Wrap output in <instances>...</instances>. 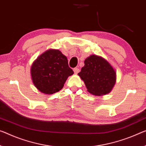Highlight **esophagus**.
<instances>
[{
  "instance_id": "esophagus-1",
  "label": "esophagus",
  "mask_w": 146,
  "mask_h": 146,
  "mask_svg": "<svg viewBox=\"0 0 146 146\" xmlns=\"http://www.w3.org/2000/svg\"><path fill=\"white\" fill-rule=\"evenodd\" d=\"M73 70H74V72L75 74H78L80 72V69L78 68H74Z\"/></svg>"
}]
</instances>
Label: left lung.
<instances>
[{"instance_id": "1", "label": "left lung", "mask_w": 146, "mask_h": 146, "mask_svg": "<svg viewBox=\"0 0 146 146\" xmlns=\"http://www.w3.org/2000/svg\"><path fill=\"white\" fill-rule=\"evenodd\" d=\"M85 65L78 75L89 93L100 96L108 94L113 88L116 73L107 60L95 55L85 60Z\"/></svg>"}]
</instances>
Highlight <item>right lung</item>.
<instances>
[{
  "label": "right lung",
  "mask_w": 146,
  "mask_h": 146,
  "mask_svg": "<svg viewBox=\"0 0 146 146\" xmlns=\"http://www.w3.org/2000/svg\"><path fill=\"white\" fill-rule=\"evenodd\" d=\"M73 74L66 57L57 50L42 53L31 67L33 84L40 92L48 95L62 89L67 78Z\"/></svg>",
  "instance_id": "obj_1"
}]
</instances>
